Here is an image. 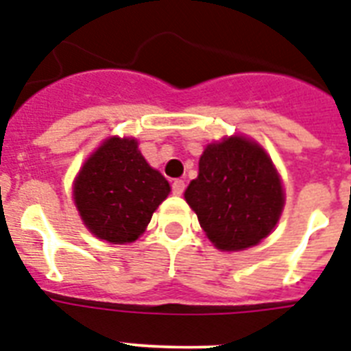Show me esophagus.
<instances>
[{"label": "esophagus", "instance_id": "obj_1", "mask_svg": "<svg viewBox=\"0 0 351 351\" xmlns=\"http://www.w3.org/2000/svg\"><path fill=\"white\" fill-rule=\"evenodd\" d=\"M182 192H184V181L182 179H176L172 182V193L173 195H182Z\"/></svg>", "mask_w": 351, "mask_h": 351}]
</instances>
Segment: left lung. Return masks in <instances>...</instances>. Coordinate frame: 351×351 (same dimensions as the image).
I'll use <instances>...</instances> for the list:
<instances>
[{"mask_svg": "<svg viewBox=\"0 0 351 351\" xmlns=\"http://www.w3.org/2000/svg\"><path fill=\"white\" fill-rule=\"evenodd\" d=\"M184 199L217 247L240 251L273 231L283 208V188L258 145L233 136L208 145Z\"/></svg>", "mask_w": 351, "mask_h": 351, "instance_id": "8db88e82", "label": "left lung"}]
</instances>
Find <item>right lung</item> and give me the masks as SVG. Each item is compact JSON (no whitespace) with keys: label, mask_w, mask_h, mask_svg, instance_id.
Masks as SVG:
<instances>
[{"label":"right lung","mask_w":351,"mask_h":351,"mask_svg":"<svg viewBox=\"0 0 351 351\" xmlns=\"http://www.w3.org/2000/svg\"><path fill=\"white\" fill-rule=\"evenodd\" d=\"M169 192V181L145 161L138 141L120 138L104 141L73 188L84 224L111 244L134 242Z\"/></svg>","instance_id":"1"}]
</instances>
